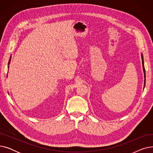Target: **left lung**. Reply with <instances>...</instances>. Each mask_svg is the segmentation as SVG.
I'll use <instances>...</instances> for the list:
<instances>
[{"mask_svg":"<svg viewBox=\"0 0 153 153\" xmlns=\"http://www.w3.org/2000/svg\"><path fill=\"white\" fill-rule=\"evenodd\" d=\"M141 59H142V64H143V72H144V88L145 87V83H146V73H145V69H144V60H143V55L141 53Z\"/></svg>","mask_w":153,"mask_h":153,"instance_id":"obj_1","label":"left lung"}]
</instances>
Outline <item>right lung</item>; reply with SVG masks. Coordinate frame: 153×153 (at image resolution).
<instances>
[{
    "mask_svg": "<svg viewBox=\"0 0 153 153\" xmlns=\"http://www.w3.org/2000/svg\"><path fill=\"white\" fill-rule=\"evenodd\" d=\"M11 58H12V56H10V59H9V63H8V69L9 68V65H10V61H11Z\"/></svg>",
    "mask_w": 153,
    "mask_h": 153,
    "instance_id": "obj_1",
    "label": "right lung"
}]
</instances>
